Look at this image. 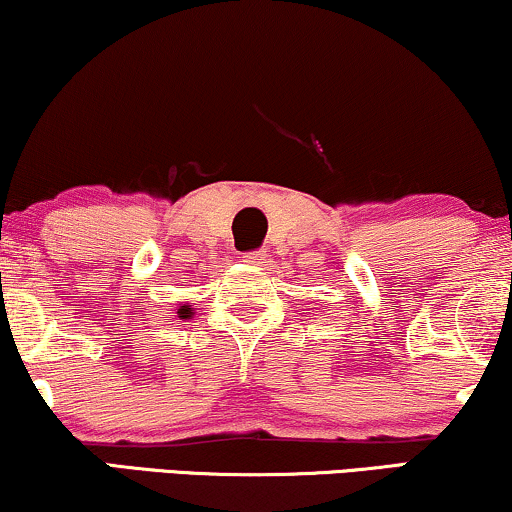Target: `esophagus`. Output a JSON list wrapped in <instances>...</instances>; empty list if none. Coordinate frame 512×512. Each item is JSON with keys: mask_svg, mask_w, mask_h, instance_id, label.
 <instances>
[{"mask_svg": "<svg viewBox=\"0 0 512 512\" xmlns=\"http://www.w3.org/2000/svg\"><path fill=\"white\" fill-rule=\"evenodd\" d=\"M242 261L246 266H263L266 263V254L263 251H249V254L242 256Z\"/></svg>", "mask_w": 512, "mask_h": 512, "instance_id": "34e87169", "label": "esophagus"}]
</instances>
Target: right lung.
<instances>
[{"label": "right lung", "instance_id": "add662e5", "mask_svg": "<svg viewBox=\"0 0 512 512\" xmlns=\"http://www.w3.org/2000/svg\"><path fill=\"white\" fill-rule=\"evenodd\" d=\"M178 318H180V320L192 318V306H189V304H182V306L178 308Z\"/></svg>", "mask_w": 512, "mask_h": 512}]
</instances>
